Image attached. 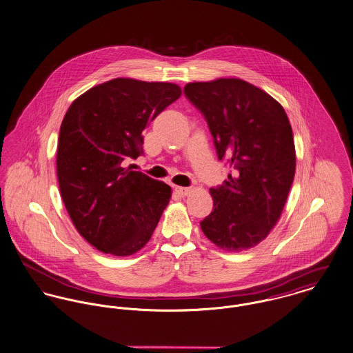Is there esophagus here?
<instances>
[{
  "label": "esophagus",
  "mask_w": 353,
  "mask_h": 353,
  "mask_svg": "<svg viewBox=\"0 0 353 353\" xmlns=\"http://www.w3.org/2000/svg\"><path fill=\"white\" fill-rule=\"evenodd\" d=\"M174 190H176L179 194H181V196H187L190 192V187H176Z\"/></svg>",
  "instance_id": "34e87169"
}]
</instances>
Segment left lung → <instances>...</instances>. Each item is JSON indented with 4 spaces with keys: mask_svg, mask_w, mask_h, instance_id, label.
I'll return each mask as SVG.
<instances>
[{
    "mask_svg": "<svg viewBox=\"0 0 353 353\" xmlns=\"http://www.w3.org/2000/svg\"><path fill=\"white\" fill-rule=\"evenodd\" d=\"M184 94L210 128L230 173L211 188L214 211L200 221L204 235L225 251L263 241L278 221L296 173V149L283 108L242 79L194 81Z\"/></svg>",
    "mask_w": 353,
    "mask_h": 353,
    "instance_id": "8db88e82",
    "label": "left lung"
}]
</instances>
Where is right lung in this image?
I'll return each instance as SVG.
<instances>
[{"mask_svg": "<svg viewBox=\"0 0 353 353\" xmlns=\"http://www.w3.org/2000/svg\"><path fill=\"white\" fill-rule=\"evenodd\" d=\"M181 88L117 78L81 94L60 126L56 169L65 210L95 248L129 256L149 242L172 190L123 161L143 153V129Z\"/></svg>", "mask_w": 353, "mask_h": 353, "instance_id": "add662e5", "label": "right lung"}]
</instances>
